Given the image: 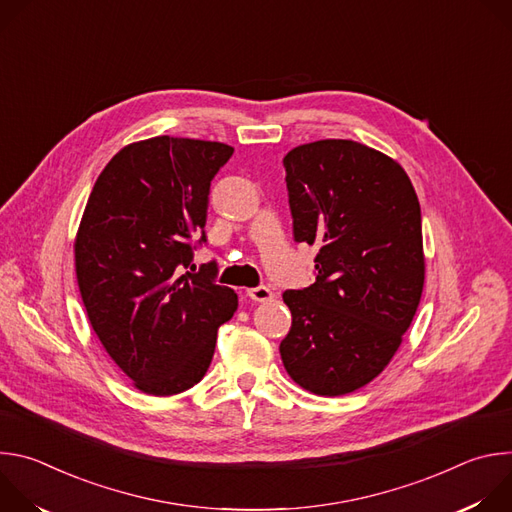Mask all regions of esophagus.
<instances>
[{"mask_svg":"<svg viewBox=\"0 0 512 512\" xmlns=\"http://www.w3.org/2000/svg\"><path fill=\"white\" fill-rule=\"evenodd\" d=\"M247 296H249L253 302H261V304L271 302V300L275 298V294H273V291H271L267 285H259V287L247 289Z\"/></svg>","mask_w":512,"mask_h":512,"instance_id":"obj_1","label":"esophagus"}]
</instances>
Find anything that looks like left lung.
Returning a JSON list of instances; mask_svg holds the SVG:
<instances>
[{
    "instance_id": "left-lung-1",
    "label": "left lung",
    "mask_w": 512,
    "mask_h": 512,
    "mask_svg": "<svg viewBox=\"0 0 512 512\" xmlns=\"http://www.w3.org/2000/svg\"><path fill=\"white\" fill-rule=\"evenodd\" d=\"M298 243L316 247V281L283 302L279 352L302 389L348 395L379 377L417 312L425 255L407 172L352 139L298 145L283 158Z\"/></svg>"
}]
</instances>
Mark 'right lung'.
Listing matches in <instances>:
<instances>
[{"instance_id":"add662e5","label":"right lung","mask_w":512,"mask_h":512,"mask_svg":"<svg viewBox=\"0 0 512 512\" xmlns=\"http://www.w3.org/2000/svg\"><path fill=\"white\" fill-rule=\"evenodd\" d=\"M231 156L221 141H133L87 200L75 239L81 298L103 348L145 395L194 387L210 367L218 326L239 306L231 287L212 281L214 263L180 275L192 261L190 239L206 225L210 180Z\"/></svg>"}]
</instances>
